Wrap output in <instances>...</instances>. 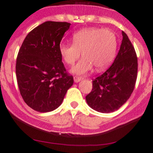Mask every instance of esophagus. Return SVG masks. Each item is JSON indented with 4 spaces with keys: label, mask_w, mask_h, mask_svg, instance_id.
I'll return each mask as SVG.
<instances>
[{
    "label": "esophagus",
    "mask_w": 153,
    "mask_h": 153,
    "mask_svg": "<svg viewBox=\"0 0 153 153\" xmlns=\"http://www.w3.org/2000/svg\"><path fill=\"white\" fill-rule=\"evenodd\" d=\"M82 79H83V78H82V77H78V76L74 77V81H75V83H78V82L81 81Z\"/></svg>",
    "instance_id": "1"
}]
</instances>
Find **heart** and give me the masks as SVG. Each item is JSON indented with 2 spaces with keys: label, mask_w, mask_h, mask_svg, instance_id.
<instances>
[{
  "label": "heart",
  "mask_w": 153,
  "mask_h": 153,
  "mask_svg": "<svg viewBox=\"0 0 153 153\" xmlns=\"http://www.w3.org/2000/svg\"><path fill=\"white\" fill-rule=\"evenodd\" d=\"M72 44L61 43L59 51L64 62L73 65L80 55L82 59L71 69L75 75H83L91 71L94 65L98 71L109 66L116 53L118 42L115 34L109 29L86 28L72 35Z\"/></svg>",
  "instance_id": "obj_1"
}]
</instances>
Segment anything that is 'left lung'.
<instances>
[{
  "mask_svg": "<svg viewBox=\"0 0 153 153\" xmlns=\"http://www.w3.org/2000/svg\"><path fill=\"white\" fill-rule=\"evenodd\" d=\"M122 44L112 65L93 81V89L86 96L94 110L109 113L127 102L134 89L137 75V57L128 35L122 31Z\"/></svg>",
  "mask_w": 153,
  "mask_h": 153,
  "instance_id": "8db88e82",
  "label": "left lung"
}]
</instances>
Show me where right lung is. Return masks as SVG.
<instances>
[{"mask_svg":"<svg viewBox=\"0 0 153 153\" xmlns=\"http://www.w3.org/2000/svg\"><path fill=\"white\" fill-rule=\"evenodd\" d=\"M68 22L48 21L27 35L18 53L16 75L25 103L39 112L54 110L62 104L73 85L59 51Z\"/></svg>","mask_w":153,"mask_h":153,"instance_id":"1","label":"right lung"}]
</instances>
